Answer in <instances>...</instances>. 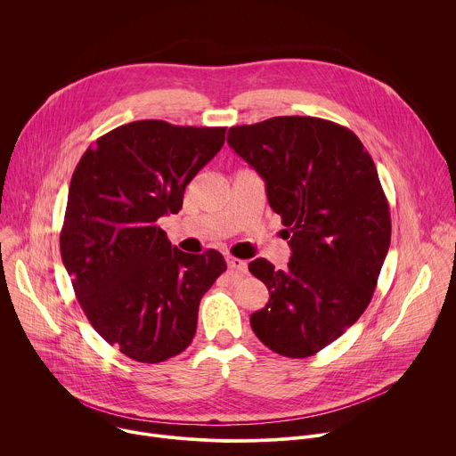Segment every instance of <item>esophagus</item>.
Masks as SVG:
<instances>
[{"instance_id":"esophagus-1","label":"esophagus","mask_w":456,"mask_h":456,"mask_svg":"<svg viewBox=\"0 0 456 456\" xmlns=\"http://www.w3.org/2000/svg\"><path fill=\"white\" fill-rule=\"evenodd\" d=\"M227 265H229V269H232L238 276L247 274V262H243V259H238V257L227 256Z\"/></svg>"}]
</instances>
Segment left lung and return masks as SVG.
I'll use <instances>...</instances> for the list:
<instances>
[{
  "label": "left lung",
  "instance_id": "1",
  "mask_svg": "<svg viewBox=\"0 0 456 456\" xmlns=\"http://www.w3.org/2000/svg\"><path fill=\"white\" fill-rule=\"evenodd\" d=\"M227 142L265 180L292 248L287 271L264 257L248 264L271 294L250 327L280 355H314L366 310L389 248L392 218L375 164L348 127L317 117L232 126Z\"/></svg>",
  "mask_w": 456,
  "mask_h": 456
}]
</instances>
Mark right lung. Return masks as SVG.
Returning a JSON list of instances; mask_svg holds the SVG:
<instances>
[{
	"label": "right lung",
	"mask_w": 456,
	"mask_h": 456,
	"mask_svg": "<svg viewBox=\"0 0 456 456\" xmlns=\"http://www.w3.org/2000/svg\"><path fill=\"white\" fill-rule=\"evenodd\" d=\"M227 127L137 120L99 137L70 182L61 257L95 332L139 362L183 352L199 305L227 271L218 250L185 254L157 225L224 146Z\"/></svg>",
	"instance_id": "right-lung-1"
}]
</instances>
